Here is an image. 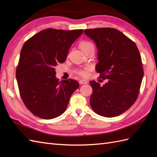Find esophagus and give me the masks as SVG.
Masks as SVG:
<instances>
[{
    "label": "esophagus",
    "mask_w": 157,
    "mask_h": 157,
    "mask_svg": "<svg viewBox=\"0 0 157 157\" xmlns=\"http://www.w3.org/2000/svg\"><path fill=\"white\" fill-rule=\"evenodd\" d=\"M79 83H80L81 84H88V81L85 80V79H81V80L79 81Z\"/></svg>",
    "instance_id": "1"
}]
</instances>
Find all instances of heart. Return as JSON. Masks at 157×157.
Here are the masks:
<instances>
[{
    "instance_id": "b5f03b06",
    "label": "heart",
    "mask_w": 157,
    "mask_h": 157,
    "mask_svg": "<svg viewBox=\"0 0 157 157\" xmlns=\"http://www.w3.org/2000/svg\"><path fill=\"white\" fill-rule=\"evenodd\" d=\"M93 44H92L91 42H88V41H84L82 42L81 44H80V48L82 50L83 49H85L86 48H88L90 46H92ZM90 69L89 68H86L84 69H82V70H79L78 71V73H79V75H81L82 76H84L86 77L88 75V71H89Z\"/></svg>"
}]
</instances>
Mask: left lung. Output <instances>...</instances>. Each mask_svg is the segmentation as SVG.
<instances>
[{
  "instance_id": "1",
  "label": "left lung",
  "mask_w": 157,
  "mask_h": 157,
  "mask_svg": "<svg viewBox=\"0 0 157 157\" xmlns=\"http://www.w3.org/2000/svg\"><path fill=\"white\" fill-rule=\"evenodd\" d=\"M95 42L98 63L96 70L105 85L90 81L92 94L90 104L93 111L113 117L128 110L137 99L144 76L141 56L135 43L115 28L84 30Z\"/></svg>"
}]
</instances>
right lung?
<instances>
[{
    "instance_id": "right-lung-1",
    "label": "right lung",
    "mask_w": 157,
    "mask_h": 157,
    "mask_svg": "<svg viewBox=\"0 0 157 157\" xmlns=\"http://www.w3.org/2000/svg\"><path fill=\"white\" fill-rule=\"evenodd\" d=\"M82 33L83 29L48 28L23 44L16 78L23 102L32 114L51 119L65 112L79 84L72 79L59 82L55 67L65 62L70 47Z\"/></svg>"
}]
</instances>
